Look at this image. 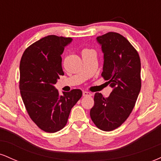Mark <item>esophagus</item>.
<instances>
[{
	"label": "esophagus",
	"mask_w": 161,
	"mask_h": 161,
	"mask_svg": "<svg viewBox=\"0 0 161 161\" xmlns=\"http://www.w3.org/2000/svg\"><path fill=\"white\" fill-rule=\"evenodd\" d=\"M82 95L84 97H87V96H88V97H91V96H92V93H90V92H86V91H84L82 92Z\"/></svg>",
	"instance_id": "obj_1"
}]
</instances>
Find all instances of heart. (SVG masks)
Listing matches in <instances>:
<instances>
[{"mask_svg": "<svg viewBox=\"0 0 161 161\" xmlns=\"http://www.w3.org/2000/svg\"><path fill=\"white\" fill-rule=\"evenodd\" d=\"M88 51V50H86V51Z\"/></svg>", "mask_w": 161, "mask_h": 161, "instance_id": "b5f03b06", "label": "heart"}]
</instances>
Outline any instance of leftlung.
Wrapping results in <instances>:
<instances>
[{"label":"left lung","instance_id":"obj_1","mask_svg":"<svg viewBox=\"0 0 161 161\" xmlns=\"http://www.w3.org/2000/svg\"><path fill=\"white\" fill-rule=\"evenodd\" d=\"M96 39L104 53L101 75L113 90L108 97L95 93L90 116L97 128L109 132L126 120L136 104L141 90V61L133 46L119 33Z\"/></svg>","mask_w":161,"mask_h":161}]
</instances>
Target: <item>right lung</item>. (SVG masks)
<instances>
[{"label":"right lung","instance_id":"add662e5","mask_svg":"<svg viewBox=\"0 0 161 161\" xmlns=\"http://www.w3.org/2000/svg\"><path fill=\"white\" fill-rule=\"evenodd\" d=\"M71 38L47 36L24 51L19 64V89L32 121L46 132L65 126L71 109L81 98L80 89L59 92L54 85L64 75L61 54Z\"/></svg>","mask_w":161,"mask_h":161}]
</instances>
